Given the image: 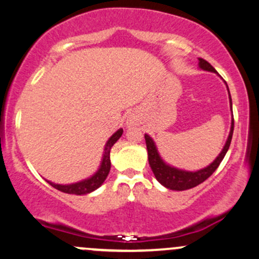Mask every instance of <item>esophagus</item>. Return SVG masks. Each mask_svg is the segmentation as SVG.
Wrapping results in <instances>:
<instances>
[{"mask_svg": "<svg viewBox=\"0 0 259 259\" xmlns=\"http://www.w3.org/2000/svg\"><path fill=\"white\" fill-rule=\"evenodd\" d=\"M130 121H132V120H130Z\"/></svg>", "mask_w": 259, "mask_h": 259, "instance_id": "1", "label": "esophagus"}]
</instances>
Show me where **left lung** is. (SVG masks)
Masks as SVG:
<instances>
[{
    "label": "left lung",
    "instance_id": "8db88e82",
    "mask_svg": "<svg viewBox=\"0 0 259 259\" xmlns=\"http://www.w3.org/2000/svg\"><path fill=\"white\" fill-rule=\"evenodd\" d=\"M198 61H200V68H202L203 70H208V72L216 73V69H214V68L212 67L207 61H205V59L202 58H200ZM228 93H230V92H228ZM230 103H231V109H232V100H231V95H230ZM233 127H235V120L232 119L230 135H228V139L227 141H226V145L223 146L221 154H220L219 156L216 157V160H214L211 165L207 166V167L202 168V170L195 171V172H191V171L179 170V168L171 167V166L166 165L161 160V157H160L159 152L156 150V146H155L152 139L149 137V135L145 134L149 164H150V167L152 172H154L155 178H156V180L160 182V184L164 185L165 187H167V189L170 190H176V191H184V190L192 189V187L202 184L205 180H207L209 176L216 171V168L219 167L220 164H221L226 152H227L228 148H230L231 145V140H232V135H233Z\"/></svg>",
    "mask_w": 259,
    "mask_h": 259
}]
</instances>
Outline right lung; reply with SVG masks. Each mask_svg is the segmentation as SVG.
Segmentation results:
<instances>
[{"mask_svg":"<svg viewBox=\"0 0 259 259\" xmlns=\"http://www.w3.org/2000/svg\"><path fill=\"white\" fill-rule=\"evenodd\" d=\"M122 129H119L118 132L114 135H111V138L109 139L107 145L104 149V155H103V161L100 165V168L98 170V172H95L92 178L88 180H84V181L77 182V184L72 185H57L53 182H50L54 189L59 190V191L65 192V194H73V195H87L89 192L97 190L103 182L105 181V179L108 178L109 171H110V150L111 146L119 140V138L121 137Z\"/></svg>","mask_w":259,"mask_h":259,"instance_id":"obj_1","label":"right lung"}]
</instances>
